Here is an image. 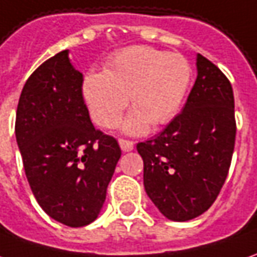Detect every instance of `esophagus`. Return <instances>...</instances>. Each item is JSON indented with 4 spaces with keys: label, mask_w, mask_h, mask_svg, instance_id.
<instances>
[{
    "label": "esophagus",
    "mask_w": 257,
    "mask_h": 257,
    "mask_svg": "<svg viewBox=\"0 0 257 257\" xmlns=\"http://www.w3.org/2000/svg\"><path fill=\"white\" fill-rule=\"evenodd\" d=\"M119 146H121L122 152H131L134 149V142L132 141H126V139H119Z\"/></svg>",
    "instance_id": "34e87169"
}]
</instances>
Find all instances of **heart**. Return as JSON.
Here are the masks:
<instances>
[{"label":"heart","mask_w":257,"mask_h":257,"mask_svg":"<svg viewBox=\"0 0 257 257\" xmlns=\"http://www.w3.org/2000/svg\"><path fill=\"white\" fill-rule=\"evenodd\" d=\"M191 81V67L181 55L148 46L122 49L111 56L104 71L83 81V98L92 119L111 128L121 118L131 95L134 111L122 129L129 135L148 132L152 122L165 125L177 114Z\"/></svg>","instance_id":"obj_1"}]
</instances>
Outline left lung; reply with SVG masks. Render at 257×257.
Returning a JSON list of instances; mask_svg holds the SVG:
<instances>
[{"mask_svg":"<svg viewBox=\"0 0 257 257\" xmlns=\"http://www.w3.org/2000/svg\"><path fill=\"white\" fill-rule=\"evenodd\" d=\"M235 135L231 83L197 55V80L183 111L159 135L136 145L146 194L167 219L190 221L214 204L228 176Z\"/></svg>","mask_w":257,"mask_h":257,"instance_id":"obj_1","label":"left lung"}]
</instances>
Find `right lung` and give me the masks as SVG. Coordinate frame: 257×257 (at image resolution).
Segmentation results:
<instances>
[{
    "instance_id": "1",
    "label": "right lung",
    "mask_w": 257,
    "mask_h": 257,
    "mask_svg": "<svg viewBox=\"0 0 257 257\" xmlns=\"http://www.w3.org/2000/svg\"><path fill=\"white\" fill-rule=\"evenodd\" d=\"M81 87L83 74L63 50L26 80L15 122L36 201L50 218L71 228L98 216L121 158L116 139L94 128Z\"/></svg>"
}]
</instances>
